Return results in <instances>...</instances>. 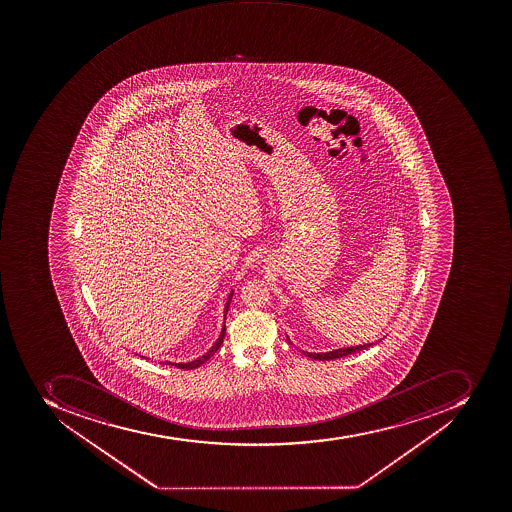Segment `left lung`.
<instances>
[{"label":"left lung","mask_w":512,"mask_h":512,"mask_svg":"<svg viewBox=\"0 0 512 512\" xmlns=\"http://www.w3.org/2000/svg\"><path fill=\"white\" fill-rule=\"evenodd\" d=\"M377 343V341H375ZM375 343L369 345L349 346V348L333 349L329 353H305L306 356L311 357L314 361H332V359H340V357L348 356V354L359 353L362 349L370 348Z\"/></svg>","instance_id":"1"}]
</instances>
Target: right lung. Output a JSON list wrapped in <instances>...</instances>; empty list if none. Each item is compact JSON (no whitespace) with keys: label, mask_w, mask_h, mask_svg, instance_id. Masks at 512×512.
<instances>
[{"label":"right lung","mask_w":512,"mask_h":512,"mask_svg":"<svg viewBox=\"0 0 512 512\" xmlns=\"http://www.w3.org/2000/svg\"><path fill=\"white\" fill-rule=\"evenodd\" d=\"M231 297H233V292H231L230 297H228V302H226L225 305V319H226V313H228V308H230V302ZM226 333V327L225 324H223L222 332H220V337L217 338V341H215L214 346L207 351L204 356L198 357V359H195V361L191 362H179V364H175V362H164V364L174 365V367H177V369H185V370H191V369H198L199 365H203L204 362L209 361L210 357L214 356L215 353H217V349L222 346L223 343V337H225Z\"/></svg>","instance_id":"obj_1"}]
</instances>
